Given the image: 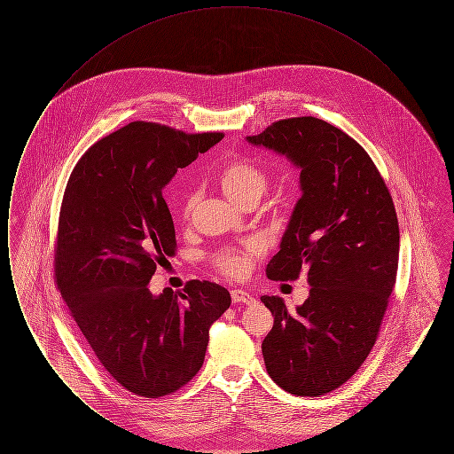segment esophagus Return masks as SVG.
<instances>
[{
	"instance_id": "1",
	"label": "esophagus",
	"mask_w": 454,
	"mask_h": 454,
	"mask_svg": "<svg viewBox=\"0 0 454 454\" xmlns=\"http://www.w3.org/2000/svg\"><path fill=\"white\" fill-rule=\"evenodd\" d=\"M231 298H233V301L243 302V304H254L255 302V298L250 293L243 291V289H233Z\"/></svg>"
}]
</instances>
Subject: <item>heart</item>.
I'll list each match as a JSON object with an SVG mask.
<instances>
[{
	"label": "heart",
	"mask_w": 454,
	"mask_h": 454,
	"mask_svg": "<svg viewBox=\"0 0 454 454\" xmlns=\"http://www.w3.org/2000/svg\"><path fill=\"white\" fill-rule=\"evenodd\" d=\"M217 187L226 195L231 202L239 207L248 202H259L260 197L267 191V175L247 158H238L224 163L216 175ZM195 194L189 192L184 197L182 215L184 217L191 216L194 209ZM262 254V245L259 241L252 239L247 241L239 248H221L213 255V262L219 272L230 278H245L250 270L257 257Z\"/></svg>",
	"instance_id": "1"
}]
</instances>
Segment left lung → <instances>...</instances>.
Masks as SVG:
<instances>
[{
	"label": "left lung",
	"instance_id": "obj_1",
	"mask_svg": "<svg viewBox=\"0 0 454 454\" xmlns=\"http://www.w3.org/2000/svg\"><path fill=\"white\" fill-rule=\"evenodd\" d=\"M247 143L300 170L301 197L265 272L294 281L304 269L311 286L294 311L279 296L260 298L274 315L262 342L265 367L293 395H325L346 383L376 342L398 269L395 206L364 148L322 119H284Z\"/></svg>",
	"mask_w": 454,
	"mask_h": 454
}]
</instances>
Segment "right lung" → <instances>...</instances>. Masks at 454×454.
<instances>
[{"label":"right lung","mask_w":454,"mask_h":454,"mask_svg":"<svg viewBox=\"0 0 454 454\" xmlns=\"http://www.w3.org/2000/svg\"><path fill=\"white\" fill-rule=\"evenodd\" d=\"M223 139L130 122L97 141L66 185L56 282L88 346L130 393L158 398L202 367L209 326L230 308L228 289L191 281L153 294L156 265L175 254L163 189L178 168Z\"/></svg>","instance_id":"add662e5"}]
</instances>
